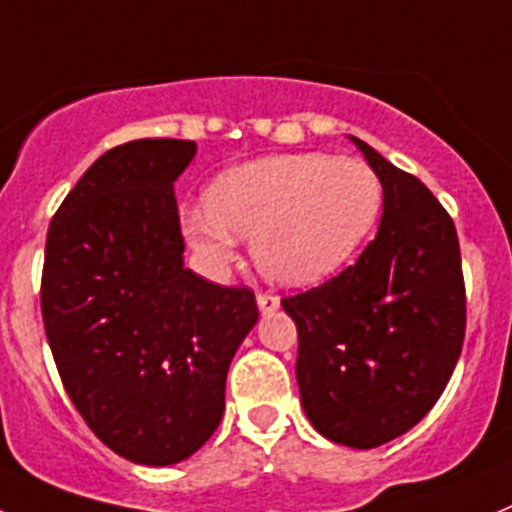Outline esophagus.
I'll return each instance as SVG.
<instances>
[{
  "mask_svg": "<svg viewBox=\"0 0 512 512\" xmlns=\"http://www.w3.org/2000/svg\"><path fill=\"white\" fill-rule=\"evenodd\" d=\"M256 301H259V309L261 314H271V311L279 309V296L276 294H269V291H259V296H256Z\"/></svg>",
  "mask_w": 512,
  "mask_h": 512,
  "instance_id": "obj_1",
  "label": "esophagus"
}]
</instances>
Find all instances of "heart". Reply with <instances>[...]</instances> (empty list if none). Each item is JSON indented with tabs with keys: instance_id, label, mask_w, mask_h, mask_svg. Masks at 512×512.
Segmentation results:
<instances>
[{
	"instance_id": "b5f03b06",
	"label": "heart",
	"mask_w": 512,
	"mask_h": 512,
	"mask_svg": "<svg viewBox=\"0 0 512 512\" xmlns=\"http://www.w3.org/2000/svg\"><path fill=\"white\" fill-rule=\"evenodd\" d=\"M382 206V180L362 160L271 155L218 175L206 206L183 211V231L211 274L233 264L236 236H246L269 279L306 286L352 259Z\"/></svg>"
}]
</instances>
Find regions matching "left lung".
Here are the masks:
<instances>
[{
	"mask_svg": "<svg viewBox=\"0 0 512 512\" xmlns=\"http://www.w3.org/2000/svg\"><path fill=\"white\" fill-rule=\"evenodd\" d=\"M384 213L357 264L281 299L299 332L296 382L316 432L372 450L435 407L465 342V279L450 213L364 140Z\"/></svg>",
	"mask_w": 512,
	"mask_h": 512,
	"instance_id": "obj_1",
	"label": "left lung"
}]
</instances>
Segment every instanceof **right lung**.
Returning a JSON list of instances; mask_svg holds the SVG:
<instances>
[{
  "label": "right lung",
  "mask_w": 512,
  "mask_h": 512,
  "mask_svg": "<svg viewBox=\"0 0 512 512\" xmlns=\"http://www.w3.org/2000/svg\"><path fill=\"white\" fill-rule=\"evenodd\" d=\"M193 140L107 150L47 231L42 319L65 392L92 432L138 465H173L216 432L226 374L259 306L183 266L173 183Z\"/></svg>",
  "instance_id": "add662e5"
}]
</instances>
